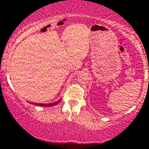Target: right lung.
<instances>
[{
    "mask_svg": "<svg viewBox=\"0 0 149 149\" xmlns=\"http://www.w3.org/2000/svg\"><path fill=\"white\" fill-rule=\"evenodd\" d=\"M61 100V99H60V100H59V101H57V102H54V103H51V104H38V103H33V102H29V103L31 104H33V105L38 106V107H52V106L56 105V104H57L59 102H60Z\"/></svg>",
    "mask_w": 149,
    "mask_h": 149,
    "instance_id": "add662e5",
    "label": "right lung"
}]
</instances>
